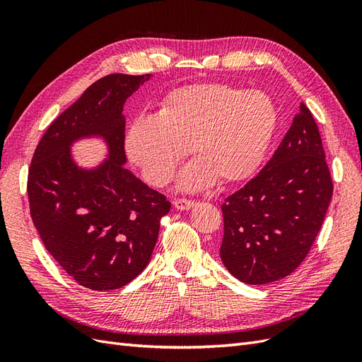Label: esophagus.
Instances as JSON below:
<instances>
[{
	"mask_svg": "<svg viewBox=\"0 0 362 362\" xmlns=\"http://www.w3.org/2000/svg\"><path fill=\"white\" fill-rule=\"evenodd\" d=\"M173 205L177 210H190L192 206L196 205V201L193 199H185V198H178L173 201Z\"/></svg>",
	"mask_w": 362,
	"mask_h": 362,
	"instance_id": "1",
	"label": "esophagus"
}]
</instances>
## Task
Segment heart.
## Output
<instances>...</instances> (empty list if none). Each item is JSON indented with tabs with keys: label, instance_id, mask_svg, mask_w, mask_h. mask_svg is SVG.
I'll list each match as a JSON object with an SVG mask.
<instances>
[{
	"label": "heart",
	"instance_id": "1",
	"mask_svg": "<svg viewBox=\"0 0 362 362\" xmlns=\"http://www.w3.org/2000/svg\"><path fill=\"white\" fill-rule=\"evenodd\" d=\"M276 122V107L264 93L223 83L189 84L164 96L157 116L131 124L125 151L156 187L170 182L189 148L196 158L181 173L182 189L198 190L214 178L234 184L257 170Z\"/></svg>",
	"mask_w": 362,
	"mask_h": 362
}]
</instances>
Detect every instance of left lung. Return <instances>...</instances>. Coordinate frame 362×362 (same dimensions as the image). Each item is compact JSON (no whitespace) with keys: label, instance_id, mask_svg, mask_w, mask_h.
<instances>
[{"label":"left lung","instance_id":"8db88e82","mask_svg":"<svg viewBox=\"0 0 362 362\" xmlns=\"http://www.w3.org/2000/svg\"><path fill=\"white\" fill-rule=\"evenodd\" d=\"M332 193L319 128L300 104L269 163L222 205L226 269L250 286L288 276L308 255Z\"/></svg>","mask_w":362,"mask_h":362}]
</instances>
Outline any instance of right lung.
<instances>
[{
	"label": "right lung",
	"instance_id": "add662e5",
	"mask_svg": "<svg viewBox=\"0 0 362 362\" xmlns=\"http://www.w3.org/2000/svg\"><path fill=\"white\" fill-rule=\"evenodd\" d=\"M146 75L110 74L52 120L33 154L27 193L30 214L47 250L80 286L95 291L127 286L146 267L166 196L125 169L124 103ZM100 134L111 158L95 171L70 160L69 145Z\"/></svg>",
	"mask_w": 362,
	"mask_h": 362
}]
</instances>
